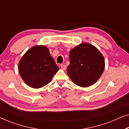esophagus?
Segmentation results:
<instances>
[{
	"mask_svg": "<svg viewBox=\"0 0 129 129\" xmlns=\"http://www.w3.org/2000/svg\"><path fill=\"white\" fill-rule=\"evenodd\" d=\"M60 67H61V69H63V70H66V65H65V64H61V65H60Z\"/></svg>",
	"mask_w": 129,
	"mask_h": 129,
	"instance_id": "esophagus-1",
	"label": "esophagus"
}]
</instances>
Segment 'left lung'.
Wrapping results in <instances>:
<instances>
[{
	"label": "left lung",
	"instance_id": "left-lung-1",
	"mask_svg": "<svg viewBox=\"0 0 129 129\" xmlns=\"http://www.w3.org/2000/svg\"><path fill=\"white\" fill-rule=\"evenodd\" d=\"M68 75L74 83L88 87L96 83L105 69L103 56L98 49L89 43H82L72 49Z\"/></svg>",
	"mask_w": 129,
	"mask_h": 129
}]
</instances>
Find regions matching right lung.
<instances>
[{
    "instance_id": "1",
    "label": "right lung",
    "mask_w": 129,
    "mask_h": 129,
    "mask_svg": "<svg viewBox=\"0 0 129 129\" xmlns=\"http://www.w3.org/2000/svg\"><path fill=\"white\" fill-rule=\"evenodd\" d=\"M59 68L45 46H35L25 53L19 63V72L30 87L38 89L48 84Z\"/></svg>"
}]
</instances>
